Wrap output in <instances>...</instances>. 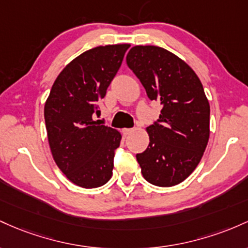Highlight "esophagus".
Instances as JSON below:
<instances>
[{
  "instance_id": "obj_1",
  "label": "esophagus",
  "mask_w": 248,
  "mask_h": 248,
  "mask_svg": "<svg viewBox=\"0 0 248 248\" xmlns=\"http://www.w3.org/2000/svg\"><path fill=\"white\" fill-rule=\"evenodd\" d=\"M133 131H135V129H123V135L126 137V136L131 135Z\"/></svg>"
}]
</instances>
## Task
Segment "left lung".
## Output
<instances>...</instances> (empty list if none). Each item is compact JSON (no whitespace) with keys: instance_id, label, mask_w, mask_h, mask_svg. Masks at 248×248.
Segmentation results:
<instances>
[{"instance_id":"obj_1","label":"left lung","mask_w":248,"mask_h":248,"mask_svg":"<svg viewBox=\"0 0 248 248\" xmlns=\"http://www.w3.org/2000/svg\"><path fill=\"white\" fill-rule=\"evenodd\" d=\"M151 101L163 105L158 123L146 127L149 146L137 160L146 182L174 186L198 166L210 138V103L185 61L157 46H136L126 55Z\"/></svg>"}]
</instances>
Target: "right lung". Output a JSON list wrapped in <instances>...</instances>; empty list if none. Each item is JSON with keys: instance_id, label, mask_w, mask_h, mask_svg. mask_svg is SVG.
Returning <instances> with one entry per match:
<instances>
[{"instance_id": "obj_1", "label": "right lung", "mask_w": 248, "mask_h": 248, "mask_svg": "<svg viewBox=\"0 0 248 248\" xmlns=\"http://www.w3.org/2000/svg\"><path fill=\"white\" fill-rule=\"evenodd\" d=\"M130 44L87 50L60 72L44 105L48 141L55 163L75 185L94 188L112 176L121 132L99 125L93 115L116 76Z\"/></svg>"}]
</instances>
